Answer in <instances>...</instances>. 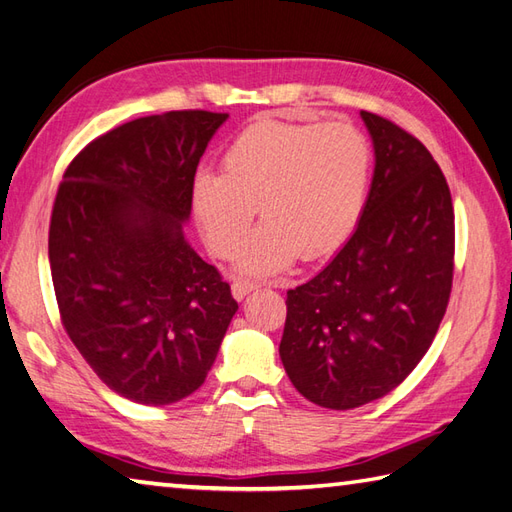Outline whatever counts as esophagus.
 <instances>
[{"label":"esophagus","mask_w":512,"mask_h":512,"mask_svg":"<svg viewBox=\"0 0 512 512\" xmlns=\"http://www.w3.org/2000/svg\"><path fill=\"white\" fill-rule=\"evenodd\" d=\"M255 288H257V283H253V281H242V279H237V281H233V283H231L233 299H235V301H242L244 296H246L248 292H253Z\"/></svg>","instance_id":"34e87169"}]
</instances>
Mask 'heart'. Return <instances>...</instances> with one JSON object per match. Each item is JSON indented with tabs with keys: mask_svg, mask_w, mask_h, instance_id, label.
Returning a JSON list of instances; mask_svg holds the SVG:
<instances>
[{
	"mask_svg": "<svg viewBox=\"0 0 512 512\" xmlns=\"http://www.w3.org/2000/svg\"><path fill=\"white\" fill-rule=\"evenodd\" d=\"M373 172V148L360 128L334 124H259L229 146L222 174L198 172L192 185L202 240L242 275L270 277L299 257L334 251L360 220Z\"/></svg>",
	"mask_w": 512,
	"mask_h": 512,
	"instance_id": "obj_1",
	"label": "heart"
}]
</instances>
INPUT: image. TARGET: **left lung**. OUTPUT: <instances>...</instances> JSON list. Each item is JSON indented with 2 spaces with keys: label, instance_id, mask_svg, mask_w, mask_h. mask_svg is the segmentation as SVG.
I'll use <instances>...</instances> for the list:
<instances>
[{
  "label": "left lung",
  "instance_id": "1",
  "mask_svg": "<svg viewBox=\"0 0 512 512\" xmlns=\"http://www.w3.org/2000/svg\"><path fill=\"white\" fill-rule=\"evenodd\" d=\"M375 150L366 205L349 242L288 290L279 355L305 399L351 410L388 395L421 362L454 279V207L417 137L362 111Z\"/></svg>",
  "mask_w": 512,
  "mask_h": 512
}]
</instances>
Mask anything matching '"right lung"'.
Instances as JSON below:
<instances>
[{
	"label": "right lung",
	"mask_w": 512,
	"mask_h": 512,
	"mask_svg": "<svg viewBox=\"0 0 512 512\" xmlns=\"http://www.w3.org/2000/svg\"><path fill=\"white\" fill-rule=\"evenodd\" d=\"M227 117H139L82 148L58 185L50 268L63 327L106 386L144 406L202 386L237 312L183 233L198 161Z\"/></svg>",
	"instance_id": "add662e5"
}]
</instances>
